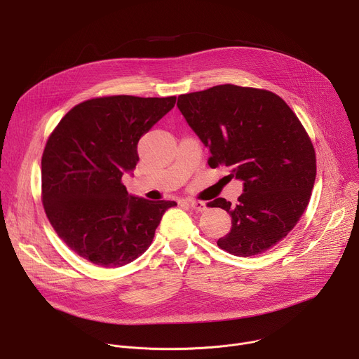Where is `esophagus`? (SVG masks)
I'll return each mask as SVG.
<instances>
[{
  "mask_svg": "<svg viewBox=\"0 0 359 359\" xmlns=\"http://www.w3.org/2000/svg\"><path fill=\"white\" fill-rule=\"evenodd\" d=\"M189 206L196 210V212H204L208 209V204L204 201H198V200H190L189 201Z\"/></svg>",
  "mask_w": 359,
  "mask_h": 359,
  "instance_id": "34e87169",
  "label": "esophagus"
}]
</instances>
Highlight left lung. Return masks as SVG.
I'll return each instance as SVG.
<instances>
[{
  "label": "left lung",
  "instance_id": "1",
  "mask_svg": "<svg viewBox=\"0 0 359 359\" xmlns=\"http://www.w3.org/2000/svg\"><path fill=\"white\" fill-rule=\"evenodd\" d=\"M177 108L209 147V166L224 165L243 182L236 206L210 201L231 216L219 247L250 257L276 245L306 209L317 175L314 146L295 114L270 90L230 83L180 95Z\"/></svg>",
  "mask_w": 359,
  "mask_h": 359
}]
</instances>
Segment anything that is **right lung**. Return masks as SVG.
I'll return each instance as SVG.
<instances>
[{
    "label": "right lung",
    "instance_id": "add662e5",
    "mask_svg": "<svg viewBox=\"0 0 359 359\" xmlns=\"http://www.w3.org/2000/svg\"><path fill=\"white\" fill-rule=\"evenodd\" d=\"M176 96H104L74 107L48 137L41 161L42 204L57 234L79 257L121 267L142 255L176 201L146 200L122 183L139 161L137 142Z\"/></svg>",
    "mask_w": 359,
    "mask_h": 359
}]
</instances>
